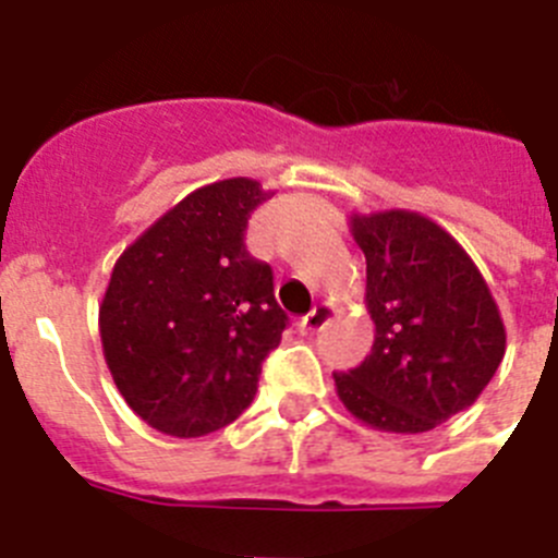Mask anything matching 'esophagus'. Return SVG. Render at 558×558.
<instances>
[{"label": "esophagus", "instance_id": "esophagus-1", "mask_svg": "<svg viewBox=\"0 0 558 558\" xmlns=\"http://www.w3.org/2000/svg\"><path fill=\"white\" fill-rule=\"evenodd\" d=\"M329 315H332V310H329L327 304H318V307L310 310L302 322H299V329H302V332H318V329L329 322Z\"/></svg>", "mask_w": 558, "mask_h": 558}]
</instances>
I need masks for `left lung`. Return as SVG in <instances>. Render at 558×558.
I'll list each match as a JSON object with an SVG mask.
<instances>
[{"mask_svg": "<svg viewBox=\"0 0 558 558\" xmlns=\"http://www.w3.org/2000/svg\"><path fill=\"white\" fill-rule=\"evenodd\" d=\"M374 347L335 372L340 402L386 433H427L481 397L506 354L500 310L470 254L418 211L352 215Z\"/></svg>", "mask_w": 558, "mask_h": 558, "instance_id": "8db88e82", "label": "left lung"}]
</instances>
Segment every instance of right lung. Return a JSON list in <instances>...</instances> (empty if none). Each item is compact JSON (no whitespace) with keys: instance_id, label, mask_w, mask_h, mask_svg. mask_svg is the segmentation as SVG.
<instances>
[{"instance_id":"add662e5","label":"right lung","mask_w":558,"mask_h":558,"mask_svg":"<svg viewBox=\"0 0 558 558\" xmlns=\"http://www.w3.org/2000/svg\"><path fill=\"white\" fill-rule=\"evenodd\" d=\"M270 192L226 179L190 192L122 251L100 304L102 354L136 416L179 438L234 422L288 315L274 270L245 248Z\"/></svg>"}]
</instances>
